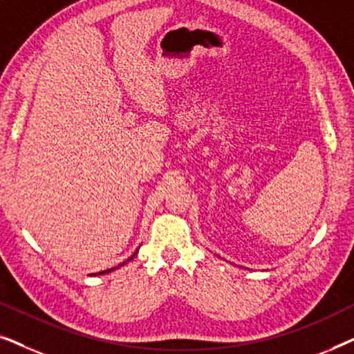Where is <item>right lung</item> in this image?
I'll list each match as a JSON object with an SVG mask.
<instances>
[{"mask_svg":"<svg viewBox=\"0 0 354 354\" xmlns=\"http://www.w3.org/2000/svg\"><path fill=\"white\" fill-rule=\"evenodd\" d=\"M137 251H138V250H137ZM137 251H135V253H133L132 256H130V258H129L127 261H124V263H122V264H119V266H118V268H120V266H124V264H127V263H129V261H132V259L135 258V254H137ZM118 268H111V269L101 270V272H98V274H90V275H101V274H108V272H111V270H114V269H118Z\"/></svg>","mask_w":354,"mask_h":354,"instance_id":"obj_1","label":"right lung"}]
</instances>
